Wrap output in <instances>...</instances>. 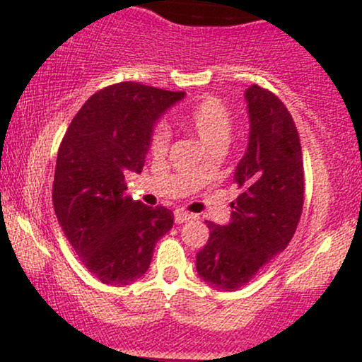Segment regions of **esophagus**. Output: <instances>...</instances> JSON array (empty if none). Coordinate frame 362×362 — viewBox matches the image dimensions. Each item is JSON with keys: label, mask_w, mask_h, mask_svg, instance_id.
Listing matches in <instances>:
<instances>
[{"label": "esophagus", "mask_w": 362, "mask_h": 362, "mask_svg": "<svg viewBox=\"0 0 362 362\" xmlns=\"http://www.w3.org/2000/svg\"><path fill=\"white\" fill-rule=\"evenodd\" d=\"M175 223L177 224H182V223H187L189 221V219H192L194 216L192 214H189V213H185V211H175Z\"/></svg>", "instance_id": "1"}]
</instances>
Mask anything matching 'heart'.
Returning a JSON list of instances; mask_svg holds the SVG:
<instances>
[{
    "label": "heart",
    "instance_id": "b5f03b06",
    "mask_svg": "<svg viewBox=\"0 0 362 362\" xmlns=\"http://www.w3.org/2000/svg\"><path fill=\"white\" fill-rule=\"evenodd\" d=\"M182 122L201 138L209 151L226 148L231 139V134H233L235 126L231 110L228 109L226 103L216 97H206L194 103L182 115ZM168 141L170 132L167 127L158 126L153 129L151 136H149V151H151V155H163L168 148ZM199 172H202V167L195 170V173Z\"/></svg>",
    "mask_w": 362,
    "mask_h": 362
}]
</instances>
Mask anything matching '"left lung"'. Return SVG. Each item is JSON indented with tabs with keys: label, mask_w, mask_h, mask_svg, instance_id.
Wrapping results in <instances>:
<instances>
[{
	"label": "left lung",
	"mask_w": 362,
	"mask_h": 362,
	"mask_svg": "<svg viewBox=\"0 0 362 362\" xmlns=\"http://www.w3.org/2000/svg\"><path fill=\"white\" fill-rule=\"evenodd\" d=\"M245 98L250 139L235 170L240 195L231 202V223H207L209 240L195 255L199 276L223 291L250 282L288 247L305 202L300 134L289 110L259 85L247 88Z\"/></svg>",
	"instance_id": "1"
}]
</instances>
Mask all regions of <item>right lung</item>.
Here are the masks:
<instances>
[{
  "mask_svg": "<svg viewBox=\"0 0 362 362\" xmlns=\"http://www.w3.org/2000/svg\"><path fill=\"white\" fill-rule=\"evenodd\" d=\"M184 98L136 81L98 90L74 115L57 151L52 202L66 238L103 284L126 286L151 264L173 226L167 207L127 195L126 175L141 172L155 120Z\"/></svg>",
  "mask_w": 362,
  "mask_h": 362,
  "instance_id": "add662e5",
  "label": "right lung"
}]
</instances>
